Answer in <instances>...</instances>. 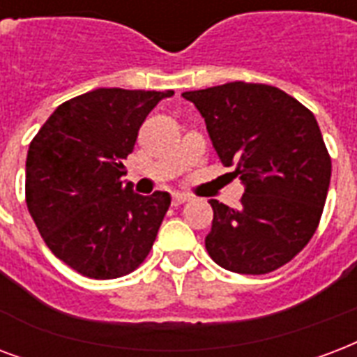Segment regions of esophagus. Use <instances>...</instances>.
<instances>
[{
	"instance_id": "esophagus-1",
	"label": "esophagus",
	"mask_w": 357,
	"mask_h": 357,
	"mask_svg": "<svg viewBox=\"0 0 357 357\" xmlns=\"http://www.w3.org/2000/svg\"><path fill=\"white\" fill-rule=\"evenodd\" d=\"M190 197L189 195H181V192H176L172 197V206H181V204L189 202Z\"/></svg>"
}]
</instances>
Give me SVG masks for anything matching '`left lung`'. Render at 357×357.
Returning <instances> with one entry per match:
<instances>
[{
    "instance_id": "8db88e82",
    "label": "left lung",
    "mask_w": 357,
    "mask_h": 357,
    "mask_svg": "<svg viewBox=\"0 0 357 357\" xmlns=\"http://www.w3.org/2000/svg\"><path fill=\"white\" fill-rule=\"evenodd\" d=\"M225 167L245 185L239 208H213L206 249L221 268L264 275L290 262L317 232L331 159L309 108L266 84L228 82L185 91Z\"/></svg>"
}]
</instances>
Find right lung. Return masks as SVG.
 <instances>
[{"label": "right lung", "mask_w": 357, "mask_h": 357, "mask_svg": "<svg viewBox=\"0 0 357 357\" xmlns=\"http://www.w3.org/2000/svg\"><path fill=\"white\" fill-rule=\"evenodd\" d=\"M174 91L99 88L59 105L29 144L26 204L45 243L89 279L135 271L153 247L170 195H136L123 159L144 119Z\"/></svg>", "instance_id": "add662e5"}]
</instances>
